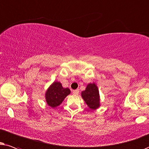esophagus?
<instances>
[{
    "mask_svg": "<svg viewBox=\"0 0 149 149\" xmlns=\"http://www.w3.org/2000/svg\"><path fill=\"white\" fill-rule=\"evenodd\" d=\"M72 93H73V94H74V95H78L79 90H78V89H76V90H73L72 91Z\"/></svg>",
    "mask_w": 149,
    "mask_h": 149,
    "instance_id": "obj_1",
    "label": "esophagus"
}]
</instances>
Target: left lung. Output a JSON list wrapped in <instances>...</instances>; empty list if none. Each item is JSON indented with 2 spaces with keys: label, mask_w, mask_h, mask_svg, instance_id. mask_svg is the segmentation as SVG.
I'll list each match as a JSON object with an SVG mask.
<instances>
[{
  "label": "left lung",
  "mask_w": 149,
  "mask_h": 149,
  "mask_svg": "<svg viewBox=\"0 0 149 149\" xmlns=\"http://www.w3.org/2000/svg\"><path fill=\"white\" fill-rule=\"evenodd\" d=\"M82 97L91 110H95L100 106V94L95 83L89 84L86 86V90L82 92Z\"/></svg>",
  "instance_id": "8db88e82"
}]
</instances>
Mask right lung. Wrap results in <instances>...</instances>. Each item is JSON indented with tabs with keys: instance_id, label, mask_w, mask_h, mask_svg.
Masks as SVG:
<instances>
[{
	"instance_id": "right-lung-1",
	"label": "right lung",
	"mask_w": 149,
	"mask_h": 149,
	"mask_svg": "<svg viewBox=\"0 0 149 149\" xmlns=\"http://www.w3.org/2000/svg\"><path fill=\"white\" fill-rule=\"evenodd\" d=\"M70 93L69 88H64L60 82H55L49 86L45 93L47 104L52 108L60 105L64 99Z\"/></svg>"
}]
</instances>
